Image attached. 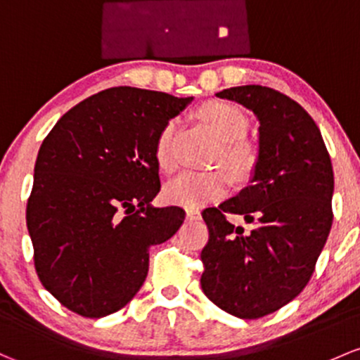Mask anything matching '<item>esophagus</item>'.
Here are the masks:
<instances>
[{
    "label": "esophagus",
    "mask_w": 360,
    "mask_h": 360,
    "mask_svg": "<svg viewBox=\"0 0 360 360\" xmlns=\"http://www.w3.org/2000/svg\"><path fill=\"white\" fill-rule=\"evenodd\" d=\"M186 217L188 219H200V210L198 209H186Z\"/></svg>",
    "instance_id": "esophagus-1"
}]
</instances>
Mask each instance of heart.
<instances>
[{
  "label": "heart",
  "instance_id": "1",
  "mask_svg": "<svg viewBox=\"0 0 360 360\" xmlns=\"http://www.w3.org/2000/svg\"><path fill=\"white\" fill-rule=\"evenodd\" d=\"M200 119L221 139V158L234 176L250 172L255 164V151L241 136L247 131V117L238 107L224 101H209L198 110ZM176 120H169L158 132L155 141V158L164 170H172L177 165L172 146ZM229 176L224 169L186 170L165 186V198L172 203L186 207H202L215 202L226 195L229 188Z\"/></svg>",
  "mask_w": 360,
  "mask_h": 360
}]
</instances>
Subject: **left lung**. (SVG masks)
Here are the masks:
<instances>
[{
    "mask_svg": "<svg viewBox=\"0 0 360 360\" xmlns=\"http://www.w3.org/2000/svg\"><path fill=\"white\" fill-rule=\"evenodd\" d=\"M253 112L259 155L250 184L202 212L209 243L202 250V290L219 309L259 319L307 286L333 222L331 158L319 127L297 101L266 86L217 93ZM226 213H240L248 231Z\"/></svg>",
    "mask_w": 360,
    "mask_h": 360,
    "instance_id": "1",
    "label": "left lung"
}]
</instances>
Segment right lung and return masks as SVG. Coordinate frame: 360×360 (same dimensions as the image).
Wrapping results in <instances>:
<instances>
[{"label": "right lung", "instance_id": "add662e5", "mask_svg": "<svg viewBox=\"0 0 360 360\" xmlns=\"http://www.w3.org/2000/svg\"><path fill=\"white\" fill-rule=\"evenodd\" d=\"M191 101L119 86L75 105L44 138L27 229L37 276L63 307L91 319L122 309L145 283L150 247L181 228V207L151 205L155 141Z\"/></svg>", "mask_w": 360, "mask_h": 360}]
</instances>
